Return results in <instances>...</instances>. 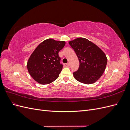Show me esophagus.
<instances>
[{
	"label": "esophagus",
	"mask_w": 130,
	"mask_h": 130,
	"mask_svg": "<svg viewBox=\"0 0 130 130\" xmlns=\"http://www.w3.org/2000/svg\"><path fill=\"white\" fill-rule=\"evenodd\" d=\"M66 66L69 67V66H70V63H66Z\"/></svg>",
	"instance_id": "esophagus-1"
}]
</instances>
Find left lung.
<instances>
[{"label":"left lung","mask_w":130,"mask_h":130,"mask_svg":"<svg viewBox=\"0 0 130 130\" xmlns=\"http://www.w3.org/2000/svg\"><path fill=\"white\" fill-rule=\"evenodd\" d=\"M80 62V66L73 73L74 78L82 84H94L105 72L107 58L99 46L85 38L69 42Z\"/></svg>","instance_id":"1"}]
</instances>
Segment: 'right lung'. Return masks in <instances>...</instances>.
<instances>
[{
    "label": "right lung",
    "instance_id": "add662e5",
    "mask_svg": "<svg viewBox=\"0 0 130 130\" xmlns=\"http://www.w3.org/2000/svg\"><path fill=\"white\" fill-rule=\"evenodd\" d=\"M65 44L64 41L49 38L41 43L31 54L27 68L38 83L47 85L57 79L63 68L58 53Z\"/></svg>",
    "mask_w": 130,
    "mask_h": 130
}]
</instances>
